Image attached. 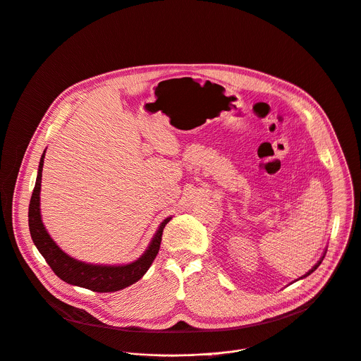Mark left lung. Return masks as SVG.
<instances>
[{"instance_id":"1","label":"left lung","mask_w":361,"mask_h":361,"mask_svg":"<svg viewBox=\"0 0 361 361\" xmlns=\"http://www.w3.org/2000/svg\"><path fill=\"white\" fill-rule=\"evenodd\" d=\"M323 257H324V256H323ZM323 257H322V260H323ZM322 260H320V262H319V263H317V264H316V266H314V267H313V269H312V270H310V271H309V273H307V274H306V276H309V274H310V273H313V271H314V270H316V269H317V267H319V266H320V263H322Z\"/></svg>"}]
</instances>
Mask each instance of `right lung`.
<instances>
[{
    "label": "right lung",
    "instance_id": "right-lung-1",
    "mask_svg": "<svg viewBox=\"0 0 361 361\" xmlns=\"http://www.w3.org/2000/svg\"><path fill=\"white\" fill-rule=\"evenodd\" d=\"M44 155L39 161L38 168V176L35 182V188L30 200L28 207V225H30V233L31 238L39 250V253L44 256L45 262L49 264L52 271L62 279L63 281L69 284H75L80 287H85L92 292L98 293H108V292H118L125 289V287L136 283L147 270L151 267L152 262L155 260L161 242H162V233L166 224L171 221V218L165 219L162 225L159 226L154 240L151 242L148 250L142 255L136 262L125 264V266H97V264H88L82 263L80 260H75L69 257L66 253H63L55 242L51 239V236L47 233L39 213V190H41V176H42V165H44Z\"/></svg>",
    "mask_w": 361,
    "mask_h": 361
}]
</instances>
